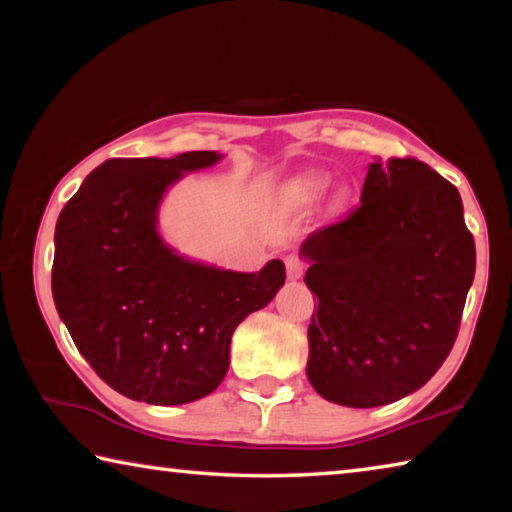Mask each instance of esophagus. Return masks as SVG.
I'll return each instance as SVG.
<instances>
[{"label": "esophagus", "mask_w": 512, "mask_h": 512, "mask_svg": "<svg viewBox=\"0 0 512 512\" xmlns=\"http://www.w3.org/2000/svg\"><path fill=\"white\" fill-rule=\"evenodd\" d=\"M284 264H287V277L289 280H300L302 275H305V262L298 255H287L284 259Z\"/></svg>", "instance_id": "1"}]
</instances>
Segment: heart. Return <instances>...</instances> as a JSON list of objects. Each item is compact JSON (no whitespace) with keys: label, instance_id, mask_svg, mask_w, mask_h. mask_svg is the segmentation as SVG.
Returning a JSON list of instances; mask_svg holds the SVG:
<instances>
[{"label":"heart","instance_id":"b5f03b06","mask_svg":"<svg viewBox=\"0 0 512 512\" xmlns=\"http://www.w3.org/2000/svg\"><path fill=\"white\" fill-rule=\"evenodd\" d=\"M325 189H327V180L320 176H305L291 185V192L298 201H316Z\"/></svg>","mask_w":512,"mask_h":512}]
</instances>
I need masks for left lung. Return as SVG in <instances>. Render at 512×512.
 I'll return each mask as SVG.
<instances>
[{
  "instance_id": "left-lung-1",
  "label": "left lung",
  "mask_w": 512,
  "mask_h": 512,
  "mask_svg": "<svg viewBox=\"0 0 512 512\" xmlns=\"http://www.w3.org/2000/svg\"><path fill=\"white\" fill-rule=\"evenodd\" d=\"M307 377L325 400L372 409L436 375L454 348L476 250L458 189L415 158L370 162L361 205L305 239Z\"/></svg>"
}]
</instances>
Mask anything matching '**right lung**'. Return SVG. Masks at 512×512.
<instances>
[{
    "label": "right lung",
    "mask_w": 512,
    "mask_h": 512,
    "mask_svg": "<svg viewBox=\"0 0 512 512\" xmlns=\"http://www.w3.org/2000/svg\"><path fill=\"white\" fill-rule=\"evenodd\" d=\"M219 160L214 151L106 160L58 216V316L94 372L131 400L176 406L210 395L228 372L232 332L287 280L280 259L259 273L223 271L158 235L167 187Z\"/></svg>",
    "instance_id": "add662e5"
}]
</instances>
